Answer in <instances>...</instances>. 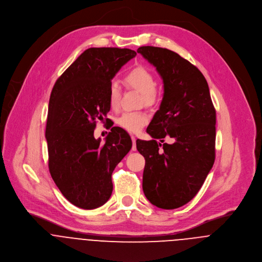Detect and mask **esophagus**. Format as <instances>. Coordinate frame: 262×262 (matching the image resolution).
Segmentation results:
<instances>
[{
  "mask_svg": "<svg viewBox=\"0 0 262 262\" xmlns=\"http://www.w3.org/2000/svg\"><path fill=\"white\" fill-rule=\"evenodd\" d=\"M132 141H133L132 150H133V151H136V150H137V145H136V137H135V136H132Z\"/></svg>",
  "mask_w": 262,
  "mask_h": 262,
  "instance_id": "1",
  "label": "esophagus"
}]
</instances>
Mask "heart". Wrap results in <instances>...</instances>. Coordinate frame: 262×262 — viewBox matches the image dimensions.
<instances>
[{"label":"heart","mask_w":262,"mask_h":262,"mask_svg":"<svg viewBox=\"0 0 262 262\" xmlns=\"http://www.w3.org/2000/svg\"><path fill=\"white\" fill-rule=\"evenodd\" d=\"M125 82L143 94L144 103L152 105L157 100L156 80L153 74L145 67L138 66L127 73ZM120 101V86L117 81H112L108 89V102L112 109H117ZM149 122V116L142 111L124 112L117 119V124L123 129L136 134Z\"/></svg>","instance_id":"1"}]
</instances>
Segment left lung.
Segmentation results:
<instances>
[{"instance_id":"left-lung-1","label":"left lung","mask_w":262,"mask_h":262,"mask_svg":"<svg viewBox=\"0 0 262 262\" xmlns=\"http://www.w3.org/2000/svg\"><path fill=\"white\" fill-rule=\"evenodd\" d=\"M137 52L156 67L164 86L160 108L147 127L153 139L137 140L146 160L143 191L153 205L176 209L197 195L213 166L216 112L196 66L164 48L144 46Z\"/></svg>"}]
</instances>
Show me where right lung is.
<instances>
[{
  "mask_svg": "<svg viewBox=\"0 0 262 262\" xmlns=\"http://www.w3.org/2000/svg\"><path fill=\"white\" fill-rule=\"evenodd\" d=\"M137 53L90 48L57 79L46 126L49 170L62 195L82 209L104 205L113 190L112 172L132 149L129 135L113 126L101 144L96 121L110 111L108 89L118 70ZM107 121V118H106Z\"/></svg>",
  "mask_w": 262,
  "mask_h": 262,
  "instance_id": "1",
  "label": "right lung"
}]
</instances>
